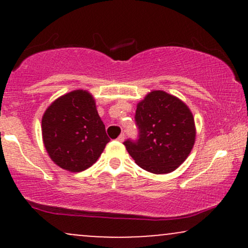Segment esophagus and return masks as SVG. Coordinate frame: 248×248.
<instances>
[{
    "instance_id": "34e87169",
    "label": "esophagus",
    "mask_w": 248,
    "mask_h": 248,
    "mask_svg": "<svg viewBox=\"0 0 248 248\" xmlns=\"http://www.w3.org/2000/svg\"><path fill=\"white\" fill-rule=\"evenodd\" d=\"M124 134H120V135H119V138H118V141L119 142H124Z\"/></svg>"
}]
</instances>
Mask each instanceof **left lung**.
<instances>
[{
	"label": "left lung",
	"mask_w": 248,
	"mask_h": 248,
	"mask_svg": "<svg viewBox=\"0 0 248 248\" xmlns=\"http://www.w3.org/2000/svg\"><path fill=\"white\" fill-rule=\"evenodd\" d=\"M135 122L139 139H128L124 144L142 169L168 173L186 160L195 144L196 128L183 101L163 91H153L138 104Z\"/></svg>",
	"instance_id": "obj_1"
}]
</instances>
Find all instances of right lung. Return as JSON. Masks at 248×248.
Returning <instances> with one entry per match:
<instances>
[{"label":"right lung","mask_w":248,"mask_h":248,"mask_svg":"<svg viewBox=\"0 0 248 248\" xmlns=\"http://www.w3.org/2000/svg\"><path fill=\"white\" fill-rule=\"evenodd\" d=\"M42 134L51 160L72 172L93 166L109 142L94 99L85 90L66 93L47 107Z\"/></svg>","instance_id":"1"}]
</instances>
